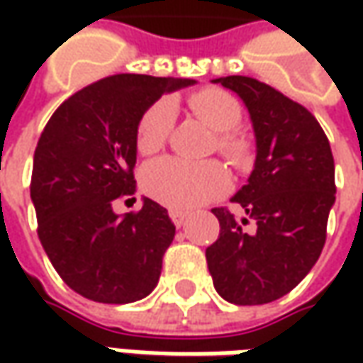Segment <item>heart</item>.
Listing matches in <instances>:
<instances>
[{"label":"heart","mask_w":363,"mask_h":363,"mask_svg":"<svg viewBox=\"0 0 363 363\" xmlns=\"http://www.w3.org/2000/svg\"><path fill=\"white\" fill-rule=\"evenodd\" d=\"M161 172H169V169H174V172H182V174H186L194 182L191 184V188L186 194V202L191 203V206H202V203L210 202L212 198H214V188H212V184H208V182H203L200 179L202 177V167L200 165H191V163H174V165H163V167H157Z\"/></svg>","instance_id":"heart-1"}]
</instances>
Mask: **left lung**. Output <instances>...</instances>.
<instances>
[{"label": "left lung", "mask_w": 363, "mask_h": 363, "mask_svg": "<svg viewBox=\"0 0 363 363\" xmlns=\"http://www.w3.org/2000/svg\"><path fill=\"white\" fill-rule=\"evenodd\" d=\"M172 91L169 78H101L66 99L40 135L30 184L38 236L64 283L86 299L125 305L157 286L175 226L163 206L133 198V167L139 121Z\"/></svg>", "instance_id": "1"}]
</instances>
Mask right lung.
<instances>
[{
	"label": "right lung",
	"instance_id": "1",
	"mask_svg": "<svg viewBox=\"0 0 363 363\" xmlns=\"http://www.w3.org/2000/svg\"><path fill=\"white\" fill-rule=\"evenodd\" d=\"M244 101L257 135L248 184L232 198L240 210L214 208L220 234L206 248L218 295L234 305L281 299L323 250L335 200L333 155L315 117L255 78L212 80Z\"/></svg>",
	"mask_w": 363,
	"mask_h": 363
}]
</instances>
